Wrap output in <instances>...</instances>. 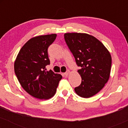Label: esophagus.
Masks as SVG:
<instances>
[{"mask_svg":"<svg viewBox=\"0 0 128 128\" xmlns=\"http://www.w3.org/2000/svg\"><path fill=\"white\" fill-rule=\"evenodd\" d=\"M69 73H70V72H69L68 70H67V71L66 72L64 73V75L66 76H68V74H69Z\"/></svg>","mask_w":128,"mask_h":128,"instance_id":"esophagus-1","label":"esophagus"}]
</instances>
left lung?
Here are the masks:
<instances>
[{
  "label": "left lung",
  "mask_w": 128,
  "mask_h": 128,
  "mask_svg": "<svg viewBox=\"0 0 128 128\" xmlns=\"http://www.w3.org/2000/svg\"><path fill=\"white\" fill-rule=\"evenodd\" d=\"M64 39L80 69V85L74 88L76 93L90 98L102 90L110 78L111 56L103 44L87 34L66 33Z\"/></svg>",
  "instance_id": "1"
}]
</instances>
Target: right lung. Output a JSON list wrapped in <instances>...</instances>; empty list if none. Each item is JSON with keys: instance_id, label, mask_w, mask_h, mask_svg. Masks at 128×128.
I'll use <instances>...</instances> for the list:
<instances>
[{"instance_id": "right-lung-1", "label": "right lung", "mask_w": 128, "mask_h": 128, "mask_svg": "<svg viewBox=\"0 0 128 128\" xmlns=\"http://www.w3.org/2000/svg\"><path fill=\"white\" fill-rule=\"evenodd\" d=\"M56 34L37 36L30 38L19 51L14 62V72L19 82L28 93L40 99H49L55 95L62 76L52 70L48 49Z\"/></svg>"}]
</instances>
